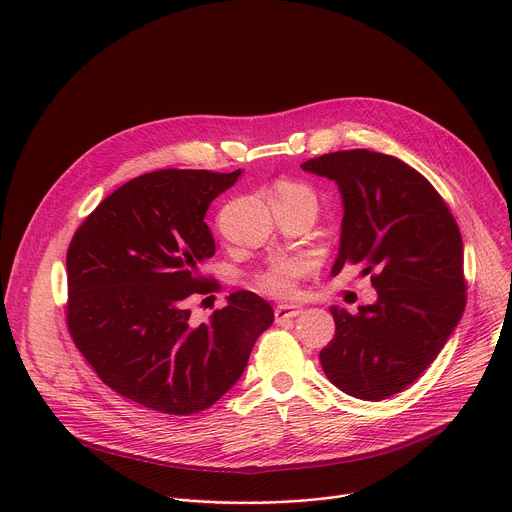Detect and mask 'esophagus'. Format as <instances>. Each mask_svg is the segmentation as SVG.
Wrapping results in <instances>:
<instances>
[{"label": "esophagus", "mask_w": 512, "mask_h": 512, "mask_svg": "<svg viewBox=\"0 0 512 512\" xmlns=\"http://www.w3.org/2000/svg\"><path fill=\"white\" fill-rule=\"evenodd\" d=\"M304 312V308L300 304H283V306H277L275 308V320L277 322H285V320H291L296 318Z\"/></svg>", "instance_id": "1"}]
</instances>
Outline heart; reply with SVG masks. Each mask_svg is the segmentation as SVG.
I'll use <instances>...</instances> for the list:
<instances>
[{"instance_id": "b5f03b06", "label": "heart", "mask_w": 512, "mask_h": 512, "mask_svg": "<svg viewBox=\"0 0 512 512\" xmlns=\"http://www.w3.org/2000/svg\"><path fill=\"white\" fill-rule=\"evenodd\" d=\"M281 190H285V192H300V194L312 196V192L306 186H300V184H285ZM302 273H304V265L298 263V261L281 263V265H275L269 271L261 273L257 277V285L265 291V294H271L275 298H287V296H291L296 291V283H298V277Z\"/></svg>"}]
</instances>
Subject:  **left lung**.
<instances>
[{
    "instance_id": "obj_1",
    "label": "left lung",
    "mask_w": 512,
    "mask_h": 512,
    "mask_svg": "<svg viewBox=\"0 0 512 512\" xmlns=\"http://www.w3.org/2000/svg\"><path fill=\"white\" fill-rule=\"evenodd\" d=\"M332 180L342 198L332 265H362L377 302L358 314L330 306L332 342L320 352L326 377L346 395L381 401L409 387L440 354L464 306V245L442 196L399 158L344 150L302 164Z\"/></svg>"
}]
</instances>
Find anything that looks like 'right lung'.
<instances>
[{
  "label": "right lung",
  "instance_id": "add662e5",
  "mask_svg": "<svg viewBox=\"0 0 512 512\" xmlns=\"http://www.w3.org/2000/svg\"><path fill=\"white\" fill-rule=\"evenodd\" d=\"M241 174H143L107 196L72 237L68 330L125 399L168 415L208 409L241 379L273 324V308L247 289L208 322H190L188 300L212 291L200 275L216 251L206 210Z\"/></svg>",
  "mask_w": 512,
  "mask_h": 512
}]
</instances>
